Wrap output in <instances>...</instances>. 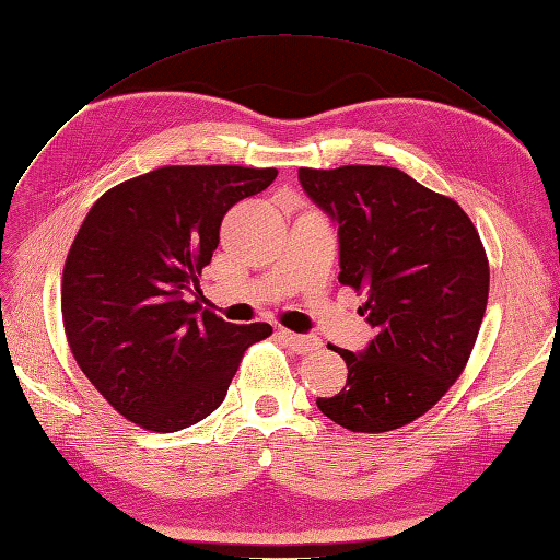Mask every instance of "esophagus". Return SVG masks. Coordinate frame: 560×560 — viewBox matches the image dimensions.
Listing matches in <instances>:
<instances>
[{"mask_svg":"<svg viewBox=\"0 0 560 560\" xmlns=\"http://www.w3.org/2000/svg\"><path fill=\"white\" fill-rule=\"evenodd\" d=\"M279 338L283 342H289V346L298 352V354H307V352H314L319 350V338L314 336H300V334H293V331H285V328H279Z\"/></svg>","mask_w":560,"mask_h":560,"instance_id":"obj_1","label":"esophagus"}]
</instances>
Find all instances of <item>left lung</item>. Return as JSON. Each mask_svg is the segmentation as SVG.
<instances>
[{
  "label": "left lung",
  "instance_id": "left-lung-1",
  "mask_svg": "<svg viewBox=\"0 0 560 560\" xmlns=\"http://www.w3.org/2000/svg\"><path fill=\"white\" fill-rule=\"evenodd\" d=\"M305 194L338 224V281L366 291L364 352L331 346L348 381L317 407L352 433H385L440 402L476 346L490 262L456 200L385 165L300 167Z\"/></svg>",
  "mask_w": 560,
  "mask_h": 560
}]
</instances>
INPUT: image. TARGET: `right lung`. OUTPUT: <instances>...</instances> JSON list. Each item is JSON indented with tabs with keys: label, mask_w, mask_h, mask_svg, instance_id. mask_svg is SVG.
Returning <instances> with one entry per match:
<instances>
[{
	"label": "right lung",
	"mask_w": 560,
	"mask_h": 560,
	"mask_svg": "<svg viewBox=\"0 0 560 560\" xmlns=\"http://www.w3.org/2000/svg\"><path fill=\"white\" fill-rule=\"evenodd\" d=\"M275 177V167L165 165L113 186L88 212L63 267L66 338L127 421L155 433L203 421L243 352L271 336L269 324H229L189 293L226 210Z\"/></svg>",
	"instance_id": "right-lung-1"
}]
</instances>
